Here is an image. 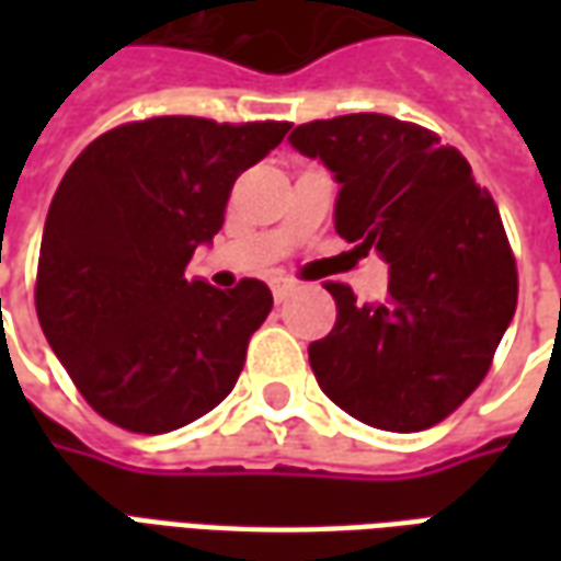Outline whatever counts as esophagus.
<instances>
[{
  "label": "esophagus",
  "mask_w": 561,
  "mask_h": 561,
  "mask_svg": "<svg viewBox=\"0 0 561 561\" xmlns=\"http://www.w3.org/2000/svg\"><path fill=\"white\" fill-rule=\"evenodd\" d=\"M270 288H273V300L282 304V300H288L294 291H297V285L291 279H273L270 282Z\"/></svg>",
  "instance_id": "1"
}]
</instances>
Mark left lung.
I'll return each mask as SVG.
<instances>
[{
  "mask_svg": "<svg viewBox=\"0 0 561 561\" xmlns=\"http://www.w3.org/2000/svg\"><path fill=\"white\" fill-rule=\"evenodd\" d=\"M288 140L340 183L336 233L390 267L381 304L360 306L348 285L328 282L336 324L309 345L318 385L376 430L445 421L483 381L517 309L495 201L457 149L393 116L316 119Z\"/></svg>",
  "mask_w": 561,
  "mask_h": 561,
  "instance_id": "8db88e82",
  "label": "left lung"
}]
</instances>
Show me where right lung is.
<instances>
[{
	"mask_svg": "<svg viewBox=\"0 0 561 561\" xmlns=\"http://www.w3.org/2000/svg\"><path fill=\"white\" fill-rule=\"evenodd\" d=\"M291 123L156 116L80 152L44 221L35 309L50 348L104 421L171 433L237 385L273 309L264 282L185 279L225 221L233 180Z\"/></svg>",
	"mask_w": 561,
	"mask_h": 561,
	"instance_id": "1",
	"label": "right lung"
}]
</instances>
